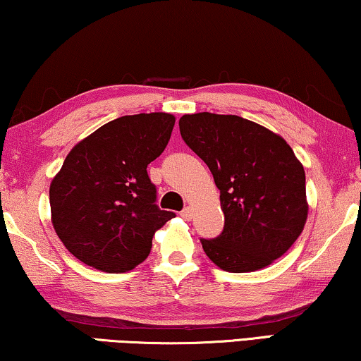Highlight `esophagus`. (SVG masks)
<instances>
[{"label":"esophagus","mask_w":361,"mask_h":361,"mask_svg":"<svg viewBox=\"0 0 361 361\" xmlns=\"http://www.w3.org/2000/svg\"><path fill=\"white\" fill-rule=\"evenodd\" d=\"M181 217L185 219V220H191V219H192V209H191L190 206L183 209V211H181Z\"/></svg>","instance_id":"1"}]
</instances>
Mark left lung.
I'll list each match as a JSON object with an SVG mask.
<instances>
[{"label": "left lung", "instance_id": "1", "mask_svg": "<svg viewBox=\"0 0 361 361\" xmlns=\"http://www.w3.org/2000/svg\"><path fill=\"white\" fill-rule=\"evenodd\" d=\"M180 133L220 190L224 232L201 240L204 252L227 272L271 266L292 248L308 219L305 169L292 147L236 115H183Z\"/></svg>", "mask_w": 361, "mask_h": 361}]
</instances>
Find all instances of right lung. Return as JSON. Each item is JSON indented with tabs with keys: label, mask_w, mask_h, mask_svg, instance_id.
Masks as SVG:
<instances>
[{
	"label": "right lung",
	"mask_w": 361,
	"mask_h": 361,
	"mask_svg": "<svg viewBox=\"0 0 361 361\" xmlns=\"http://www.w3.org/2000/svg\"><path fill=\"white\" fill-rule=\"evenodd\" d=\"M173 126L164 111L121 116L69 150L50 185L51 224L80 262L121 274L149 256L155 232L175 217L155 206L147 175Z\"/></svg>",
	"instance_id": "right-lung-1"
}]
</instances>
